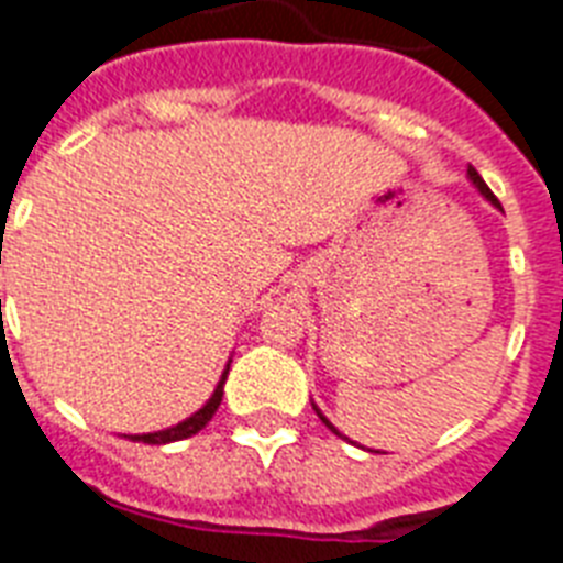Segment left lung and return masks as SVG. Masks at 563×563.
Here are the masks:
<instances>
[{
  "label": "left lung",
  "instance_id": "left-lung-1",
  "mask_svg": "<svg viewBox=\"0 0 563 563\" xmlns=\"http://www.w3.org/2000/svg\"><path fill=\"white\" fill-rule=\"evenodd\" d=\"M468 178H472V181H474V187H477L479 194L486 196L488 202L495 205V208H500V202H497V199H495V194H492V190H488V185H486V181H483V178H479V173H477V170H474V167H468ZM312 408H314V405H312ZM314 413L321 416V422H323V424H327L329 431H332V433H338V431H335V424L329 422V419H327V416H323V413H321V410L314 408ZM338 437H344V433H338ZM344 440H346V437H344Z\"/></svg>",
  "mask_w": 563,
  "mask_h": 563
}]
</instances>
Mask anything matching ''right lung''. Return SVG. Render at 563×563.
I'll list each match as a JSON object with an SVG mask.
<instances>
[{
  "label": "right lung",
  "instance_id": "1",
  "mask_svg": "<svg viewBox=\"0 0 563 563\" xmlns=\"http://www.w3.org/2000/svg\"><path fill=\"white\" fill-rule=\"evenodd\" d=\"M225 378H228V367H225V373H222V378H219V385H217V390H213V396H210L202 408L190 416V419L173 424V428H167V431L135 433V437H130V440L132 442H147V445H164V442H178V440H187V437H194V433H199L205 424L213 419V413H217L219 401H222V387H225Z\"/></svg>",
  "mask_w": 563,
  "mask_h": 563
}]
</instances>
